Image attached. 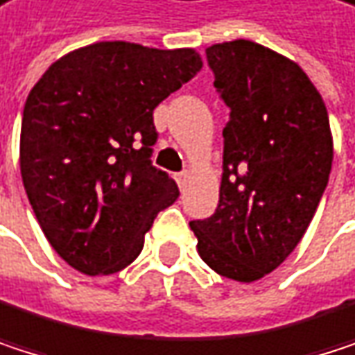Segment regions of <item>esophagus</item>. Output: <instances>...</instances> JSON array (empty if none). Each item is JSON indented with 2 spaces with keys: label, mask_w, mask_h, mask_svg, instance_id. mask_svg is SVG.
Here are the masks:
<instances>
[{
  "label": "esophagus",
  "mask_w": 355,
  "mask_h": 355,
  "mask_svg": "<svg viewBox=\"0 0 355 355\" xmlns=\"http://www.w3.org/2000/svg\"><path fill=\"white\" fill-rule=\"evenodd\" d=\"M190 178H192V175H190V171H182V173H178V175H175V182H178V186L184 190V188L188 186Z\"/></svg>",
  "instance_id": "1"
}]
</instances>
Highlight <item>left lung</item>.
Here are the masks:
<instances>
[{
    "mask_svg": "<svg viewBox=\"0 0 355 355\" xmlns=\"http://www.w3.org/2000/svg\"><path fill=\"white\" fill-rule=\"evenodd\" d=\"M207 58L232 115L219 207L190 227L215 272L252 283L293 252L316 213L333 165L329 111L308 74L265 45L236 39Z\"/></svg>",
    "mask_w": 355,
    "mask_h": 355,
    "instance_id": "8db88e82",
    "label": "left lung"
}]
</instances>
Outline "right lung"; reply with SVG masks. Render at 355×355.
I'll list each match as a JSON object with an SVG mask.
<instances>
[{"instance_id": "right-lung-1", "label": "right lung", "mask_w": 355, "mask_h": 355, "mask_svg": "<svg viewBox=\"0 0 355 355\" xmlns=\"http://www.w3.org/2000/svg\"><path fill=\"white\" fill-rule=\"evenodd\" d=\"M202 70L196 49L101 41L53 62L26 96L20 173L51 248L89 277L132 265L180 190L150 165L153 111Z\"/></svg>"}]
</instances>
